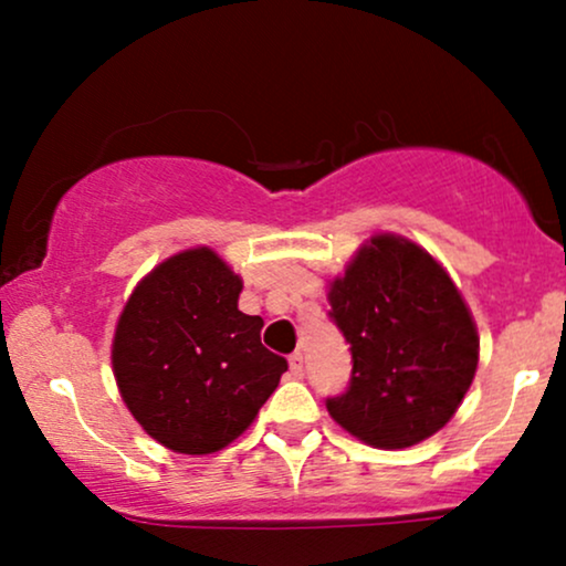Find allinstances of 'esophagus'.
<instances>
[{
    "instance_id": "esophagus-1",
    "label": "esophagus",
    "mask_w": 566,
    "mask_h": 566,
    "mask_svg": "<svg viewBox=\"0 0 566 566\" xmlns=\"http://www.w3.org/2000/svg\"><path fill=\"white\" fill-rule=\"evenodd\" d=\"M290 373L295 375V378H303V354L301 350H295V354L290 356Z\"/></svg>"
}]
</instances>
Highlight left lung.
Segmentation results:
<instances>
[{
  "label": "left lung",
  "mask_w": 566,
  "mask_h": 566,
  "mask_svg": "<svg viewBox=\"0 0 566 566\" xmlns=\"http://www.w3.org/2000/svg\"><path fill=\"white\" fill-rule=\"evenodd\" d=\"M327 301L354 359L346 394L327 399L335 423L380 450H405L450 423L476 375L479 335L423 247L378 233L329 282Z\"/></svg>",
  "instance_id": "8db88e82"
}]
</instances>
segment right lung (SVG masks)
<instances>
[{
  "label": "right lung",
  "mask_w": 566,
  "mask_h": 566,
  "mask_svg": "<svg viewBox=\"0 0 566 566\" xmlns=\"http://www.w3.org/2000/svg\"><path fill=\"white\" fill-rule=\"evenodd\" d=\"M242 279L210 247L167 258L127 297L112 365L143 431L184 454L242 437L287 359L261 343V316L239 311Z\"/></svg>",
  "instance_id": "right-lung-1"
}]
</instances>
